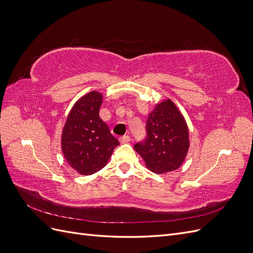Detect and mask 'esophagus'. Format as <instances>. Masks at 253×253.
<instances>
[{
	"mask_svg": "<svg viewBox=\"0 0 253 253\" xmlns=\"http://www.w3.org/2000/svg\"><path fill=\"white\" fill-rule=\"evenodd\" d=\"M129 140H131V137H129L128 135H125V136H121L119 138V141L121 143H127L129 142Z\"/></svg>",
	"mask_w": 253,
	"mask_h": 253,
	"instance_id": "obj_1",
	"label": "esophagus"
}]
</instances>
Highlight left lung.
<instances>
[{"label":"left lung","mask_w":253,"mask_h":253,"mask_svg":"<svg viewBox=\"0 0 253 253\" xmlns=\"http://www.w3.org/2000/svg\"><path fill=\"white\" fill-rule=\"evenodd\" d=\"M147 138L134 145L145 167L156 174L169 173L185 162L190 147L185 117L171 100L155 105L147 120Z\"/></svg>","instance_id":"1"}]
</instances>
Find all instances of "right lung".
I'll use <instances>...</instances> for the list:
<instances>
[{"instance_id": "add662e5", "label": "right lung", "mask_w": 253, "mask_h": 253, "mask_svg": "<svg viewBox=\"0 0 253 253\" xmlns=\"http://www.w3.org/2000/svg\"><path fill=\"white\" fill-rule=\"evenodd\" d=\"M102 94L96 90L82 96L68 114L61 135L66 162L81 175H91L108 164L119 141L99 117Z\"/></svg>"}]
</instances>
